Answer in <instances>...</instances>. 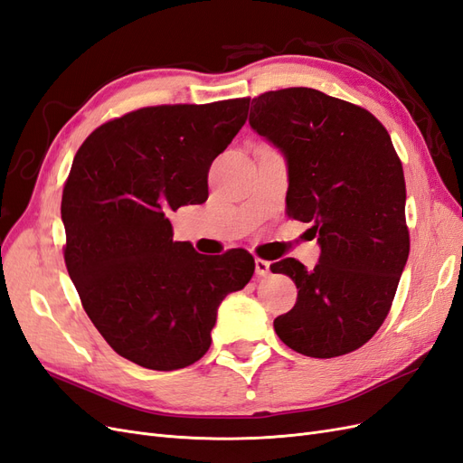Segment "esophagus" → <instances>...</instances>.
I'll use <instances>...</instances> for the list:
<instances>
[{
  "label": "esophagus",
  "instance_id": "1",
  "mask_svg": "<svg viewBox=\"0 0 463 463\" xmlns=\"http://www.w3.org/2000/svg\"><path fill=\"white\" fill-rule=\"evenodd\" d=\"M255 272L260 278L269 276L270 274V262L269 260H262V259H255Z\"/></svg>",
  "mask_w": 463,
  "mask_h": 463
}]
</instances>
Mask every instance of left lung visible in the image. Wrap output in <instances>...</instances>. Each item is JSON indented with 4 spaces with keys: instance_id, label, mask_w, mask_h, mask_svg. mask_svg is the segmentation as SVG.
I'll use <instances>...</instances> for the list:
<instances>
[{
    "instance_id": "1",
    "label": "left lung",
    "mask_w": 463,
    "mask_h": 463,
    "mask_svg": "<svg viewBox=\"0 0 463 463\" xmlns=\"http://www.w3.org/2000/svg\"><path fill=\"white\" fill-rule=\"evenodd\" d=\"M249 125L284 154L286 213L313 223L320 245L311 270L296 259L270 266L298 286L278 338L307 357L355 352L384 322L410 255L392 138L371 111L305 87L253 98Z\"/></svg>"
}]
</instances>
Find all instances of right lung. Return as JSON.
Returning <instances> with one entry per match:
<instances>
[{
    "mask_svg": "<svg viewBox=\"0 0 463 463\" xmlns=\"http://www.w3.org/2000/svg\"><path fill=\"white\" fill-rule=\"evenodd\" d=\"M249 98L141 108L90 133L61 199L65 264L114 352L152 371L193 365L218 307L255 272L245 249L208 257L174 241L170 210L208 199V170L245 125Z\"/></svg>",
    "mask_w": 463,
    "mask_h": 463,
    "instance_id": "add662e5",
    "label": "right lung"
}]
</instances>
